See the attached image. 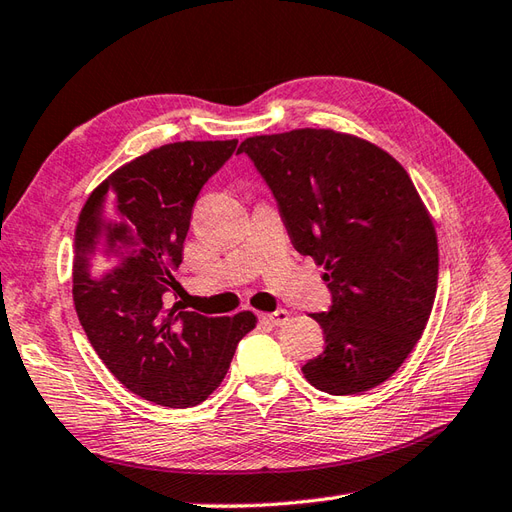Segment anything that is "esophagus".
Here are the masks:
<instances>
[{
  "label": "esophagus",
  "mask_w": 512,
  "mask_h": 512,
  "mask_svg": "<svg viewBox=\"0 0 512 512\" xmlns=\"http://www.w3.org/2000/svg\"><path fill=\"white\" fill-rule=\"evenodd\" d=\"M288 310H277V312H272V314H264L261 318L266 320V323H270V325H275V327H279V325H283L285 320H288Z\"/></svg>",
  "instance_id": "1"
}]
</instances>
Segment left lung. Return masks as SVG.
<instances>
[{
	"label": "left lung",
	"mask_w": 512,
	"mask_h": 512,
	"mask_svg": "<svg viewBox=\"0 0 512 512\" xmlns=\"http://www.w3.org/2000/svg\"><path fill=\"white\" fill-rule=\"evenodd\" d=\"M301 255L325 266V351L303 366L329 395H360L397 371L423 336L438 283L430 213L397 159L329 128L244 139Z\"/></svg>",
	"instance_id": "8db88e82"
}]
</instances>
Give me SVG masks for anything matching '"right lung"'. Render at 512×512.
<instances>
[{
  "mask_svg": "<svg viewBox=\"0 0 512 512\" xmlns=\"http://www.w3.org/2000/svg\"><path fill=\"white\" fill-rule=\"evenodd\" d=\"M235 148L237 139L154 148L95 187L80 211L71 272L78 320L120 384L157 406L205 401L257 323L253 312L211 318L165 305L194 202Z\"/></svg>",
  "mask_w": 512,
  "mask_h": 512,
  "instance_id": "add662e5",
  "label": "right lung"
}]
</instances>
